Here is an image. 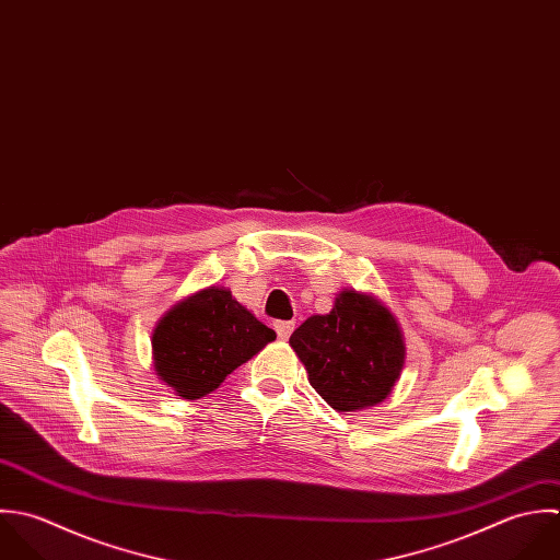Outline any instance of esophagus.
Masks as SVG:
<instances>
[{"mask_svg":"<svg viewBox=\"0 0 560 560\" xmlns=\"http://www.w3.org/2000/svg\"><path fill=\"white\" fill-rule=\"evenodd\" d=\"M273 328H276V335H278V339L287 341V339L291 337V332H293L295 324H293V322H276V324H273Z\"/></svg>","mask_w":560,"mask_h":560,"instance_id":"34e87169","label":"esophagus"}]
</instances>
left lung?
Instances as JSON below:
<instances>
[{"instance_id":"obj_1","label":"left lung","mask_w":560,"mask_h":560,"mask_svg":"<svg viewBox=\"0 0 560 560\" xmlns=\"http://www.w3.org/2000/svg\"><path fill=\"white\" fill-rule=\"evenodd\" d=\"M313 388L339 412L388 397L404 368V339L373 295L346 289L328 315L308 317L289 339Z\"/></svg>"}]
</instances>
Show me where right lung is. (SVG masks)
<instances>
[{
  "label": "right lung",
  "instance_id": "add662e5",
  "mask_svg": "<svg viewBox=\"0 0 560 560\" xmlns=\"http://www.w3.org/2000/svg\"><path fill=\"white\" fill-rule=\"evenodd\" d=\"M273 339L276 332L228 289L208 287L178 302L154 328V370L180 397L199 399Z\"/></svg>",
  "mask_w": 560,
  "mask_h": 560
}]
</instances>
